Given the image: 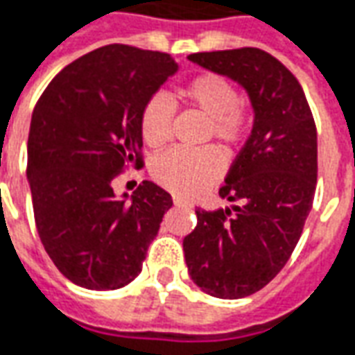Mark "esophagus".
Here are the masks:
<instances>
[{
	"label": "esophagus",
	"mask_w": 355,
	"mask_h": 355,
	"mask_svg": "<svg viewBox=\"0 0 355 355\" xmlns=\"http://www.w3.org/2000/svg\"><path fill=\"white\" fill-rule=\"evenodd\" d=\"M173 205L175 207H185V209H191V202H187L182 197H173Z\"/></svg>",
	"instance_id": "esophagus-1"
}]
</instances>
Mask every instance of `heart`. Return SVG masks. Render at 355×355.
<instances>
[{"instance_id":"1","label":"heart","mask_w":355,"mask_h":355,"mask_svg":"<svg viewBox=\"0 0 355 355\" xmlns=\"http://www.w3.org/2000/svg\"><path fill=\"white\" fill-rule=\"evenodd\" d=\"M173 104H183L207 117L202 141L214 139L224 150L238 148L249 135L251 110L238 98L234 80L220 73H201L172 92ZM173 107L164 96H154L141 114V135L150 148H162L172 137ZM222 158L214 148L170 150L153 164V178L180 197H195L216 182Z\"/></svg>"}]
</instances>
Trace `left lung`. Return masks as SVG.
I'll list each match as a JSON object with an SVG mask.
<instances>
[{
	"instance_id": "1",
	"label": "left lung",
	"mask_w": 355,
	"mask_h": 355,
	"mask_svg": "<svg viewBox=\"0 0 355 355\" xmlns=\"http://www.w3.org/2000/svg\"><path fill=\"white\" fill-rule=\"evenodd\" d=\"M189 60L238 80L255 123L220 187L232 209H197L183 239L193 282L207 294L239 300L259 292L294 253L317 187V127L292 71L259 48L199 51Z\"/></svg>"
}]
</instances>
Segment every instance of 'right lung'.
<instances>
[{
    "label": "right lung",
    "instance_id": "right-lung-1",
    "mask_svg": "<svg viewBox=\"0 0 355 355\" xmlns=\"http://www.w3.org/2000/svg\"><path fill=\"white\" fill-rule=\"evenodd\" d=\"M178 71L162 51L110 44L51 79L33 112L26 175L46 253L73 284L133 282L172 195L143 182L117 199L112 182L143 166L141 114Z\"/></svg>",
    "mask_w": 355,
    "mask_h": 355
}]
</instances>
